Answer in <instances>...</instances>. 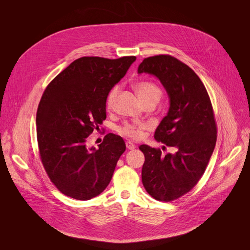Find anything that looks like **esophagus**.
Listing matches in <instances>:
<instances>
[{"instance_id": "34e87169", "label": "esophagus", "mask_w": 250, "mask_h": 250, "mask_svg": "<svg viewBox=\"0 0 250 250\" xmlns=\"http://www.w3.org/2000/svg\"><path fill=\"white\" fill-rule=\"evenodd\" d=\"M125 146H126L127 149H134L135 148V146L131 142H126Z\"/></svg>"}]
</instances>
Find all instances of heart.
Here are the masks:
<instances>
[{"label": "heart", "instance_id": "heart-1", "mask_svg": "<svg viewBox=\"0 0 250 250\" xmlns=\"http://www.w3.org/2000/svg\"><path fill=\"white\" fill-rule=\"evenodd\" d=\"M134 88L141 97L144 104H156L163 97V90L156 83L149 81H141L134 84ZM119 93V87L113 86L105 98V106L108 110L115 106L116 99ZM150 128L147 123H125L119 127V132L126 138L132 140H140L144 137L145 131Z\"/></svg>", "mask_w": 250, "mask_h": 250}]
</instances>
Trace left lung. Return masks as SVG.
I'll return each instance as SVG.
<instances>
[{
  "label": "left lung",
  "instance_id": "8db88e82",
  "mask_svg": "<svg viewBox=\"0 0 250 250\" xmlns=\"http://www.w3.org/2000/svg\"><path fill=\"white\" fill-rule=\"evenodd\" d=\"M142 73L158 78L170 100L154 139L175 152L164 154L161 148L140 146L145 154L142 180L146 190L154 199L168 202L190 191L206 171L217 138L214 112L203 83L176 58H146L139 65Z\"/></svg>",
  "mask_w": 250,
  "mask_h": 250
}]
</instances>
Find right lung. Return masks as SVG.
Returning a JSON list of instances; mask_svg holds the SVG:
<instances>
[{
  "mask_svg": "<svg viewBox=\"0 0 250 250\" xmlns=\"http://www.w3.org/2000/svg\"><path fill=\"white\" fill-rule=\"evenodd\" d=\"M135 59L80 58L44 89L36 119L39 153L49 178L64 195L88 200L108 186L125 144L107 133L99 149H88L86 139L100 130L106 119L105 98Z\"/></svg>",
  "mask_w": 250,
  "mask_h": 250,
  "instance_id": "add662e5",
  "label": "right lung"
}]
</instances>
